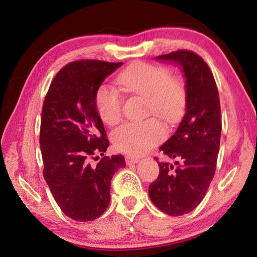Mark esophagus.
Here are the masks:
<instances>
[{"label":"esophagus","mask_w":257,"mask_h":257,"mask_svg":"<svg viewBox=\"0 0 257 257\" xmlns=\"http://www.w3.org/2000/svg\"><path fill=\"white\" fill-rule=\"evenodd\" d=\"M125 159V164H136V162L140 161V159H138L137 157H133V156H127L124 158Z\"/></svg>","instance_id":"esophagus-1"}]
</instances>
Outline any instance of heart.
Segmentation results:
<instances>
[{
    "label": "heart",
    "mask_w": 257,
    "mask_h": 257,
    "mask_svg": "<svg viewBox=\"0 0 257 257\" xmlns=\"http://www.w3.org/2000/svg\"><path fill=\"white\" fill-rule=\"evenodd\" d=\"M125 91L144 97L146 113H153L169 123L180 121L186 107V87L180 76L170 75L167 67L144 62L128 66L117 76ZM123 98L120 92L107 85L99 88L96 95V108L105 123L116 124L122 117ZM166 135L160 121L150 119L127 122L112 134V142L120 152L143 154L154 148Z\"/></svg>",
    "instance_id": "1"
}]
</instances>
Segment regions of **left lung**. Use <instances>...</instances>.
<instances>
[{
	"mask_svg": "<svg viewBox=\"0 0 257 257\" xmlns=\"http://www.w3.org/2000/svg\"><path fill=\"white\" fill-rule=\"evenodd\" d=\"M182 67L186 82V112L176 133L160 151L176 161L159 162V176L149 186L151 201L167 215L192 211L205 197L216 169L221 142V106L217 85L208 65L190 50L157 57Z\"/></svg>",
	"mask_w": 257,
	"mask_h": 257,
	"instance_id": "obj_1",
	"label": "left lung"
}]
</instances>
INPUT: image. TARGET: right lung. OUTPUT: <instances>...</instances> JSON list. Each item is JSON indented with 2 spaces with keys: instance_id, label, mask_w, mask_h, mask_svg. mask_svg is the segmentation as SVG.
Instances as JSON below:
<instances>
[{
  "instance_id": "1",
  "label": "right lung",
  "mask_w": 257,
  "mask_h": 257,
  "mask_svg": "<svg viewBox=\"0 0 257 257\" xmlns=\"http://www.w3.org/2000/svg\"><path fill=\"white\" fill-rule=\"evenodd\" d=\"M122 63L76 60L52 80L44 98L40 144L43 176L68 217L89 222L106 210L114 173L123 156H104L109 142L96 108L97 91ZM103 157L96 165L92 160Z\"/></svg>"
}]
</instances>
